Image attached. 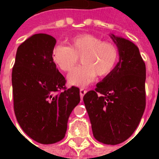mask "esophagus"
<instances>
[{
	"mask_svg": "<svg viewBox=\"0 0 159 159\" xmlns=\"http://www.w3.org/2000/svg\"><path fill=\"white\" fill-rule=\"evenodd\" d=\"M87 93V91L84 89V88H82V89H80V96H81V98L82 99V97H84V95Z\"/></svg>",
	"mask_w": 159,
	"mask_h": 159,
	"instance_id": "1",
	"label": "esophagus"
}]
</instances>
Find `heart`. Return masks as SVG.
<instances>
[{
  "label": "heart",
  "mask_w": 159,
  "mask_h": 159,
  "mask_svg": "<svg viewBox=\"0 0 159 159\" xmlns=\"http://www.w3.org/2000/svg\"><path fill=\"white\" fill-rule=\"evenodd\" d=\"M68 46L57 44L53 48L52 57L60 69L72 71L81 57L82 66L68 76V82L77 87H86L93 82L96 76L103 77L113 70L118 61V48L111 42L89 34H82L70 38Z\"/></svg>",
  "instance_id": "heart-1"
}]
</instances>
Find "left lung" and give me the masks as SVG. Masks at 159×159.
Returning <instances> with one entry per match:
<instances>
[{
    "label": "left lung",
    "instance_id": "8db88e82",
    "mask_svg": "<svg viewBox=\"0 0 159 159\" xmlns=\"http://www.w3.org/2000/svg\"><path fill=\"white\" fill-rule=\"evenodd\" d=\"M119 51V62L83 102L95 139L116 145L132 135L145 109V63L137 46L110 34Z\"/></svg>",
    "mask_w": 159,
    "mask_h": 159
}]
</instances>
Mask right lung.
<instances>
[{"label":"right lung","instance_id":"obj_1","mask_svg":"<svg viewBox=\"0 0 159 159\" xmlns=\"http://www.w3.org/2000/svg\"><path fill=\"white\" fill-rule=\"evenodd\" d=\"M56 39L47 34L30 36L17 48L12 69L14 111L24 132L43 144L64 138L67 120L80 102L78 87H65L52 50Z\"/></svg>","mask_w":159,"mask_h":159}]
</instances>
